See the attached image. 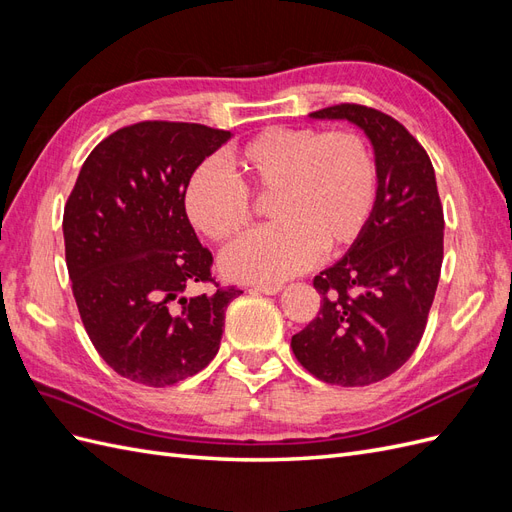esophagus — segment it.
<instances>
[{
  "instance_id": "esophagus-1",
  "label": "esophagus",
  "mask_w": 512,
  "mask_h": 512,
  "mask_svg": "<svg viewBox=\"0 0 512 512\" xmlns=\"http://www.w3.org/2000/svg\"><path fill=\"white\" fill-rule=\"evenodd\" d=\"M254 290H258L262 294H277V292H282V284H254Z\"/></svg>"
}]
</instances>
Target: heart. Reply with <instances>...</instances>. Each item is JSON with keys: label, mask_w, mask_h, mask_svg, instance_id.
Segmentation results:
<instances>
[{"label": "heart", "mask_w": 512, "mask_h": 512, "mask_svg": "<svg viewBox=\"0 0 512 512\" xmlns=\"http://www.w3.org/2000/svg\"><path fill=\"white\" fill-rule=\"evenodd\" d=\"M237 181L211 162L185 188L192 226L215 243L250 224V196L269 200L273 222L232 243L220 258L230 280L277 284L305 271L324 252L363 235L376 205L378 170L367 143L352 132L267 128L230 156Z\"/></svg>", "instance_id": "obj_1"}]
</instances>
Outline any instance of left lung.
I'll list each match as a JSON object with an SVG mask.
<instances>
[{"label": "left lung", "instance_id": "1", "mask_svg": "<svg viewBox=\"0 0 512 512\" xmlns=\"http://www.w3.org/2000/svg\"><path fill=\"white\" fill-rule=\"evenodd\" d=\"M309 117L363 130L378 190L363 235L314 277L320 312L290 346L318 380L367 386L395 374L425 331L444 247L436 173L416 138L376 108L337 104Z\"/></svg>", "mask_w": 512, "mask_h": 512}]
</instances>
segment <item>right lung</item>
<instances>
[{"mask_svg":"<svg viewBox=\"0 0 512 512\" xmlns=\"http://www.w3.org/2000/svg\"><path fill=\"white\" fill-rule=\"evenodd\" d=\"M230 136L200 123H134L89 153L68 198L76 307L108 367L136 384H177L220 350L224 312L241 290L183 294L209 282L213 262L183 198L194 170Z\"/></svg>","mask_w":512,"mask_h":512,"instance_id":"add662e5","label":"right lung"}]
</instances>
